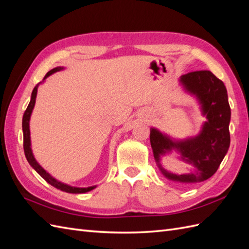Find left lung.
Listing matches in <instances>:
<instances>
[{
    "label": "left lung",
    "mask_w": 249,
    "mask_h": 249,
    "mask_svg": "<svg viewBox=\"0 0 249 249\" xmlns=\"http://www.w3.org/2000/svg\"><path fill=\"white\" fill-rule=\"evenodd\" d=\"M179 82L187 92L196 97L207 122L202 124L197 136L184 140H175L152 127L150 145L158 166L167 178L180 183H198L214 175L230 147L231 108L228 91L223 82L210 71L183 74ZM172 149L180 153L181 160L194 165L195 173L175 175L160 166V156Z\"/></svg>",
    "instance_id": "1"
}]
</instances>
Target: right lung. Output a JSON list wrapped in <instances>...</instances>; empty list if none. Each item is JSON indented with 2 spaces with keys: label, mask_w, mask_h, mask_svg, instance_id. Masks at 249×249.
<instances>
[{
  "label": "right lung",
  "mask_w": 249,
  "mask_h": 249,
  "mask_svg": "<svg viewBox=\"0 0 249 249\" xmlns=\"http://www.w3.org/2000/svg\"><path fill=\"white\" fill-rule=\"evenodd\" d=\"M62 70H63V67H60V66L59 67H55V69H53L52 71H50L46 74V76H44L43 81L46 80L48 77H50L51 74H53V73L56 72V71H62ZM40 83H38V84H37L34 87L33 91H32V94H31V101H30L28 107H27V109H26V111L24 113V116H22V133H24V150H25V156L27 158V160H28L29 164L31 165V166L36 170V172L38 173V175L42 178L46 179L50 185L57 188V189H59V190L67 192V193H74V194L85 193V192H88V191H91L92 189H94L95 186L87 187V188H79V187H72V186H70V185H67V184L59 182V180H57L55 178H53L49 172H47L46 170H44L40 166V165L38 164V162L35 160V158H34L33 153H32V149H31V137H30V125H29V123H30V117H31L33 108L35 106V101H36V95H37V88H38Z\"/></svg>",
  "instance_id": "right-lung-1"
}]
</instances>
